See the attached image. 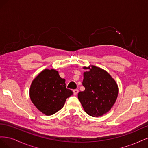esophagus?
<instances>
[{"mask_svg": "<svg viewBox=\"0 0 148 148\" xmlns=\"http://www.w3.org/2000/svg\"><path fill=\"white\" fill-rule=\"evenodd\" d=\"M78 92H79V91H78V89H74V90H73V94H74V95L77 96V95H78Z\"/></svg>", "mask_w": 148, "mask_h": 148, "instance_id": "esophagus-1", "label": "esophagus"}]
</instances>
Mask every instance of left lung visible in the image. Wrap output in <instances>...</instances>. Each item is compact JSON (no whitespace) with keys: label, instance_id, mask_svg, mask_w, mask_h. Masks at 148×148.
Instances as JSON below:
<instances>
[{"label":"left lung","instance_id":"8db88e82","mask_svg":"<svg viewBox=\"0 0 148 148\" xmlns=\"http://www.w3.org/2000/svg\"><path fill=\"white\" fill-rule=\"evenodd\" d=\"M83 69L84 91L79 92L78 99L84 110L92 117H101L111 109L118 96L119 88L115 79L105 70L94 65Z\"/></svg>","mask_w":148,"mask_h":148}]
</instances>
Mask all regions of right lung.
Listing matches in <instances>:
<instances>
[{
    "label": "right lung",
    "instance_id": "add662e5",
    "mask_svg": "<svg viewBox=\"0 0 148 148\" xmlns=\"http://www.w3.org/2000/svg\"><path fill=\"white\" fill-rule=\"evenodd\" d=\"M72 95V91L66 88L65 79L54 69L42 70L33 80L29 88L31 102L46 115L60 110L67 98Z\"/></svg>",
    "mask_w": 148,
    "mask_h": 148
}]
</instances>
